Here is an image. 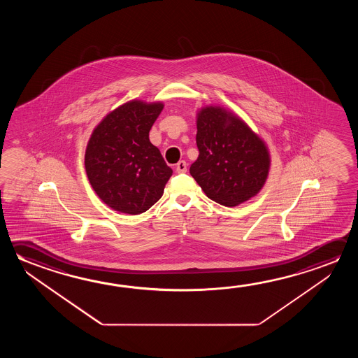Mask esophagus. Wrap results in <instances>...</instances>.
<instances>
[{
	"instance_id": "obj_1",
	"label": "esophagus",
	"mask_w": 358,
	"mask_h": 358,
	"mask_svg": "<svg viewBox=\"0 0 358 358\" xmlns=\"http://www.w3.org/2000/svg\"><path fill=\"white\" fill-rule=\"evenodd\" d=\"M175 169H176L177 173H185V172L187 171V164H186L185 161H180V162L176 164Z\"/></svg>"
}]
</instances>
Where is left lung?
I'll list each match as a JSON object with an SVG mask.
<instances>
[{
  "label": "left lung",
  "mask_w": 358,
  "mask_h": 358,
  "mask_svg": "<svg viewBox=\"0 0 358 358\" xmlns=\"http://www.w3.org/2000/svg\"><path fill=\"white\" fill-rule=\"evenodd\" d=\"M199 155L189 173L206 196L223 206L255 197L268 176V148L243 120L221 106L197 112Z\"/></svg>",
  "instance_id": "8db88e82"
}]
</instances>
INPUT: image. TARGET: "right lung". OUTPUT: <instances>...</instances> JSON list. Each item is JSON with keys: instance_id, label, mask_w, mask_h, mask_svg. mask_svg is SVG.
Wrapping results in <instances>:
<instances>
[{"instance_id": "right-lung-1", "label": "right lung", "mask_w": 358, "mask_h": 358, "mask_svg": "<svg viewBox=\"0 0 358 358\" xmlns=\"http://www.w3.org/2000/svg\"><path fill=\"white\" fill-rule=\"evenodd\" d=\"M162 108V102L129 101L105 116L88 140V181L115 211L140 215L164 194L172 170L148 138Z\"/></svg>"}]
</instances>
